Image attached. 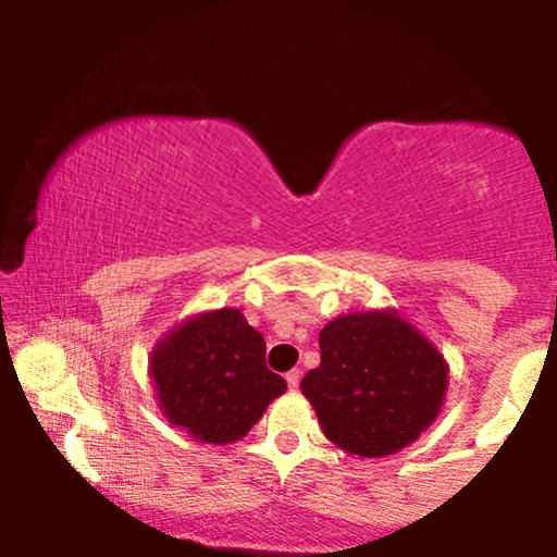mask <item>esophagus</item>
Returning a JSON list of instances; mask_svg holds the SVG:
<instances>
[{
	"instance_id": "34e87169",
	"label": "esophagus",
	"mask_w": 557,
	"mask_h": 557,
	"mask_svg": "<svg viewBox=\"0 0 557 557\" xmlns=\"http://www.w3.org/2000/svg\"><path fill=\"white\" fill-rule=\"evenodd\" d=\"M285 380H287V387L290 389H298V382H300V372L298 369H290V372L285 374Z\"/></svg>"
}]
</instances>
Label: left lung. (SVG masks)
I'll list each match as a JSON object with an SVG mask.
<instances>
[{"mask_svg":"<svg viewBox=\"0 0 557 557\" xmlns=\"http://www.w3.org/2000/svg\"><path fill=\"white\" fill-rule=\"evenodd\" d=\"M322 361L300 380L332 445L387 458L440 417L450 380L445 356L398 309L348 311L319 332Z\"/></svg>","mask_w":557,"mask_h":557,"instance_id":"obj_1","label":"left lung"}]
</instances>
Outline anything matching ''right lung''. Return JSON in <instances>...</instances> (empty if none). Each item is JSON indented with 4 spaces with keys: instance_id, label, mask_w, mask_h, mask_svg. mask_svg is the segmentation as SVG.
Wrapping results in <instances>:
<instances>
[{
    "instance_id": "add662e5",
    "label": "right lung",
    "mask_w": 557,
    "mask_h": 557,
    "mask_svg": "<svg viewBox=\"0 0 557 557\" xmlns=\"http://www.w3.org/2000/svg\"><path fill=\"white\" fill-rule=\"evenodd\" d=\"M267 343L240 309L198 311L159 337L149 376L162 417L196 443L246 437L285 380L267 369Z\"/></svg>"
}]
</instances>
